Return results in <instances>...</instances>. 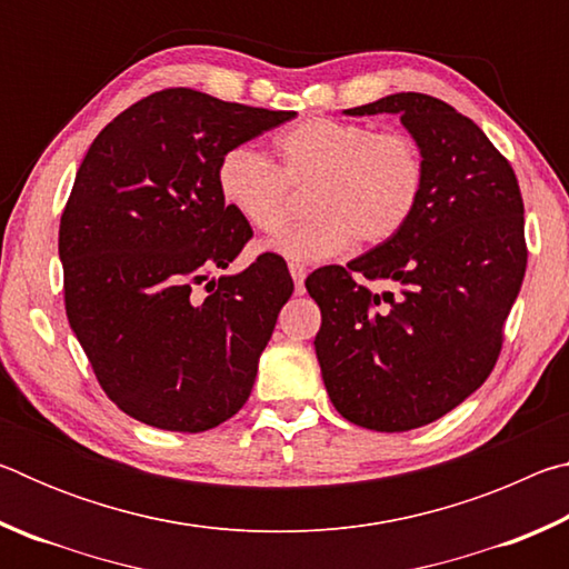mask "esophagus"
Segmentation results:
<instances>
[{"label": "esophagus", "mask_w": 569, "mask_h": 569, "mask_svg": "<svg viewBox=\"0 0 569 569\" xmlns=\"http://www.w3.org/2000/svg\"><path fill=\"white\" fill-rule=\"evenodd\" d=\"M288 271L293 276V283H296V293H303V281H306V268L301 263H291L288 266Z\"/></svg>", "instance_id": "1"}]
</instances>
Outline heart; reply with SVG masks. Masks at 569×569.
I'll return each mask as SVG.
<instances>
[{
	"label": "heart",
	"instance_id": "obj_1",
	"mask_svg": "<svg viewBox=\"0 0 569 569\" xmlns=\"http://www.w3.org/2000/svg\"><path fill=\"white\" fill-rule=\"evenodd\" d=\"M281 168L253 146L223 152L216 182L223 203L258 233H276L306 192L311 218L278 233L268 248L291 261H323L353 240L381 246L411 223L427 190V158L403 130L311 118L278 138Z\"/></svg>",
	"mask_w": 569,
	"mask_h": 569
}]
</instances>
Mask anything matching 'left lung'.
I'll return each mask as SVG.
<instances>
[{"instance_id": "obj_1", "label": "left lung", "mask_w": 569, "mask_h": 569, "mask_svg": "<svg viewBox=\"0 0 569 569\" xmlns=\"http://www.w3.org/2000/svg\"><path fill=\"white\" fill-rule=\"evenodd\" d=\"M346 112L401 114L427 158V190L397 238L306 278L321 308L316 356L343 419L409 431L492 373L527 268L525 203L509 160L451 104L397 92Z\"/></svg>"}]
</instances>
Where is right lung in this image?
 Here are the masks:
<instances>
[{
    "mask_svg": "<svg viewBox=\"0 0 569 569\" xmlns=\"http://www.w3.org/2000/svg\"><path fill=\"white\" fill-rule=\"evenodd\" d=\"M291 118L168 88L104 124L77 170L60 220L67 319L132 419L198 435L248 401L293 281L276 253L213 278L253 238L216 168Z\"/></svg>",
    "mask_w": 569,
    "mask_h": 569,
    "instance_id": "obj_1",
    "label": "right lung"
}]
</instances>
